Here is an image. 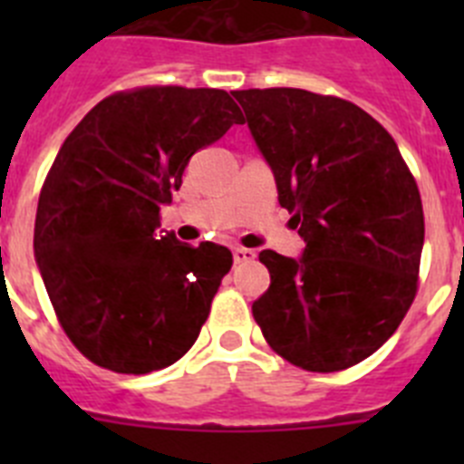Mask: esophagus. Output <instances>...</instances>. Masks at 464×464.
Segmentation results:
<instances>
[{"mask_svg":"<svg viewBox=\"0 0 464 464\" xmlns=\"http://www.w3.org/2000/svg\"><path fill=\"white\" fill-rule=\"evenodd\" d=\"M232 256H235L237 265H241V262H253V260H256L257 253L251 251V248H244V246H237L235 251H232Z\"/></svg>","mask_w":464,"mask_h":464,"instance_id":"obj_1","label":"esophagus"}]
</instances>
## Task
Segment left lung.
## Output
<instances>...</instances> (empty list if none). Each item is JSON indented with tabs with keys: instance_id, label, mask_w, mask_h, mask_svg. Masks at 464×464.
Instances as JSON below:
<instances>
[{
	"instance_id": "1",
	"label": "left lung",
	"mask_w": 464,
	"mask_h": 464,
	"mask_svg": "<svg viewBox=\"0 0 464 464\" xmlns=\"http://www.w3.org/2000/svg\"><path fill=\"white\" fill-rule=\"evenodd\" d=\"M232 94L306 241L299 260L260 253L272 283L253 318L295 367L348 370L392 337L418 293L416 179L388 130L353 102L302 88Z\"/></svg>"
}]
</instances>
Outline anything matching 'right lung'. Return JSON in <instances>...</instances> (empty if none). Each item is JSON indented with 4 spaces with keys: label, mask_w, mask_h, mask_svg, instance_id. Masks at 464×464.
<instances>
[{
    "label": "right lung",
    "mask_w": 464,
    "mask_h": 464,
    "mask_svg": "<svg viewBox=\"0 0 464 464\" xmlns=\"http://www.w3.org/2000/svg\"><path fill=\"white\" fill-rule=\"evenodd\" d=\"M241 122L225 90L143 85L109 94L48 169L34 223L41 278L69 342L118 374L190 351L232 267L220 244L160 235L188 160Z\"/></svg>",
    "instance_id": "1"
}]
</instances>
